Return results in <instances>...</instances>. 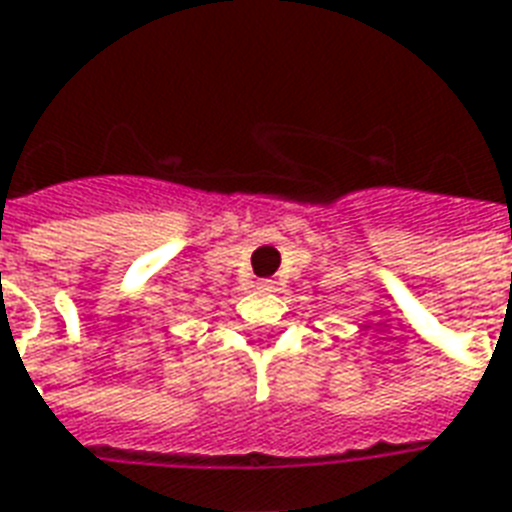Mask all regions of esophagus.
I'll return each instance as SVG.
<instances>
[{
    "mask_svg": "<svg viewBox=\"0 0 512 512\" xmlns=\"http://www.w3.org/2000/svg\"><path fill=\"white\" fill-rule=\"evenodd\" d=\"M260 289H276V281L263 279V281H260Z\"/></svg>",
    "mask_w": 512,
    "mask_h": 512,
    "instance_id": "esophagus-1",
    "label": "esophagus"
}]
</instances>
